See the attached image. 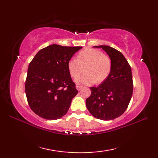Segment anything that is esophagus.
Masks as SVG:
<instances>
[{
	"instance_id": "1",
	"label": "esophagus",
	"mask_w": 158,
	"mask_h": 158,
	"mask_svg": "<svg viewBox=\"0 0 158 158\" xmlns=\"http://www.w3.org/2000/svg\"><path fill=\"white\" fill-rule=\"evenodd\" d=\"M83 86L81 84H79V83H77V84L76 85V88L77 90H79V91H80V90L83 88Z\"/></svg>"
}]
</instances>
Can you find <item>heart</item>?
I'll return each mask as SVG.
<instances>
[{
    "instance_id": "1",
    "label": "heart",
    "mask_w": 158,
    "mask_h": 158,
    "mask_svg": "<svg viewBox=\"0 0 158 158\" xmlns=\"http://www.w3.org/2000/svg\"><path fill=\"white\" fill-rule=\"evenodd\" d=\"M85 73L76 79L77 83L85 85L96 84L105 81L112 70V62L109 56L98 49L87 48L80 52L77 59H70L67 69L73 78L75 79L83 72Z\"/></svg>"
}]
</instances>
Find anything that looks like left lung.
<instances>
[{
	"mask_svg": "<svg viewBox=\"0 0 158 158\" xmlns=\"http://www.w3.org/2000/svg\"><path fill=\"white\" fill-rule=\"evenodd\" d=\"M107 53L112 70L105 81L91 87V95L86 99L89 112L97 119L112 120L125 112L132 98L133 81L131 67L118 50L108 45L95 46Z\"/></svg>",
	"mask_w": 158,
	"mask_h": 158,
	"instance_id": "obj_1",
	"label": "left lung"
}]
</instances>
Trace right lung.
<instances>
[{
  "label": "right lung",
  "mask_w": 158,
  "mask_h": 158,
  "mask_svg": "<svg viewBox=\"0 0 158 158\" xmlns=\"http://www.w3.org/2000/svg\"><path fill=\"white\" fill-rule=\"evenodd\" d=\"M81 48L53 44L40 50L30 62L25 92L30 107L39 117L55 120L68 112L78 91L67 63Z\"/></svg>",
  "instance_id": "add662e5"
}]
</instances>
